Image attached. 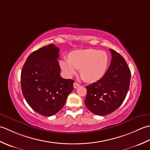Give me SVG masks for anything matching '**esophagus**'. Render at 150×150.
<instances>
[{"instance_id":"1","label":"esophagus","mask_w":150,"mask_h":150,"mask_svg":"<svg viewBox=\"0 0 150 150\" xmlns=\"http://www.w3.org/2000/svg\"><path fill=\"white\" fill-rule=\"evenodd\" d=\"M79 86H80V84H78L77 82H74V83H73V88H77Z\"/></svg>"}]
</instances>
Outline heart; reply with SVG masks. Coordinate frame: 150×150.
Listing matches in <instances>:
<instances>
[{"mask_svg": "<svg viewBox=\"0 0 150 150\" xmlns=\"http://www.w3.org/2000/svg\"><path fill=\"white\" fill-rule=\"evenodd\" d=\"M109 63V57L104 51L95 49L78 50L70 52L68 59H62L60 66L64 74L71 77L80 69L82 79L94 82L103 77Z\"/></svg>", "mask_w": 150, "mask_h": 150, "instance_id": "b5f03b06", "label": "heart"}]
</instances>
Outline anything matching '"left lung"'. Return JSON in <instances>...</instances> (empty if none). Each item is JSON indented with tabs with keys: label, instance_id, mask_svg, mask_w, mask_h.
I'll list each match as a JSON object with an SVG mask.
<instances>
[{
	"label": "left lung",
	"instance_id": "1",
	"mask_svg": "<svg viewBox=\"0 0 150 150\" xmlns=\"http://www.w3.org/2000/svg\"><path fill=\"white\" fill-rule=\"evenodd\" d=\"M110 66L100 80L87 86L85 105L91 113L106 115L115 111L125 99L129 88L131 71L125 59L115 51Z\"/></svg>",
	"mask_w": 150,
	"mask_h": 150
}]
</instances>
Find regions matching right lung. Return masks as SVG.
<instances>
[{"instance_id": "obj_1", "label": "right lung", "mask_w": 150, "mask_h": 150, "mask_svg": "<svg viewBox=\"0 0 150 150\" xmlns=\"http://www.w3.org/2000/svg\"><path fill=\"white\" fill-rule=\"evenodd\" d=\"M59 48L53 44L28 56L21 71L22 94L30 106L42 115L52 116L62 109L73 90L74 81L60 75Z\"/></svg>"}]
</instances>
